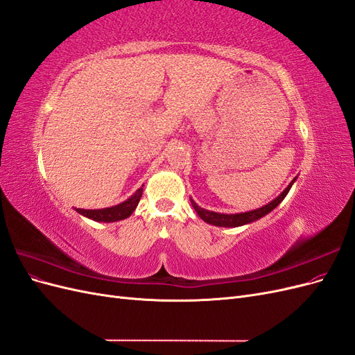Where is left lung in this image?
<instances>
[{"mask_svg": "<svg viewBox=\"0 0 355 355\" xmlns=\"http://www.w3.org/2000/svg\"><path fill=\"white\" fill-rule=\"evenodd\" d=\"M295 180H296V178H295L292 182H290L288 187H287L275 200H272L271 202L265 204L263 207L252 210V211L227 214V213H216V211H210V210L202 209V207H200L198 204H197L194 200H192V198H191V204H192V207H194V210L197 211L198 216H200L204 222H207V223H210V225H214V227H223V228L241 227V225L254 222V220H257V219L263 218L265 214L272 211V210L278 206V204H280V202L284 200V197L287 196V192L290 191V188H292Z\"/></svg>", "mask_w": 355, "mask_h": 355, "instance_id": "8db88e82", "label": "left lung"}]
</instances>
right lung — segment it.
Here are the masks:
<instances>
[{"label": "right lung", "mask_w": 355, "mask_h": 355, "mask_svg": "<svg viewBox=\"0 0 355 355\" xmlns=\"http://www.w3.org/2000/svg\"><path fill=\"white\" fill-rule=\"evenodd\" d=\"M142 192H144V185L139 188L130 198H127L125 201L116 204V206L106 207V209H96V210H85V209H75V210H77L80 214H83V216L93 219L96 222L123 220V219L130 216V214L135 211L139 201H141Z\"/></svg>", "instance_id": "obj_1"}]
</instances>
